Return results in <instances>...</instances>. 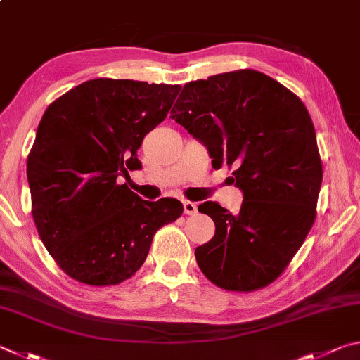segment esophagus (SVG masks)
<instances>
[{
    "instance_id": "obj_1",
    "label": "esophagus",
    "mask_w": 360,
    "mask_h": 360,
    "mask_svg": "<svg viewBox=\"0 0 360 360\" xmlns=\"http://www.w3.org/2000/svg\"><path fill=\"white\" fill-rule=\"evenodd\" d=\"M197 211H198L197 202H193V201H184V212H186L187 215L197 214Z\"/></svg>"
}]
</instances>
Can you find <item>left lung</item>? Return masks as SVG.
Wrapping results in <instances>:
<instances>
[{
  "mask_svg": "<svg viewBox=\"0 0 360 360\" xmlns=\"http://www.w3.org/2000/svg\"><path fill=\"white\" fill-rule=\"evenodd\" d=\"M172 120L205 143L214 168H233L244 192L239 214L215 201L198 206L215 224L214 238L195 248L201 272L226 291L264 288L316 219L323 163L304 102L269 75L240 69L186 83Z\"/></svg>",
  "mask_w": 360,
  "mask_h": 360,
  "instance_id": "left-lung-1",
  "label": "left lung"
}]
</instances>
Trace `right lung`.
<instances>
[{"label": "right lung", "mask_w": 360, "mask_h": 360, "mask_svg": "<svg viewBox=\"0 0 360 360\" xmlns=\"http://www.w3.org/2000/svg\"><path fill=\"white\" fill-rule=\"evenodd\" d=\"M179 89L94 78L45 110L26 163L31 214L51 258L77 282L110 286L130 278L154 234L184 211L178 200L145 201L116 181L141 167L136 151Z\"/></svg>", "instance_id": "1"}]
</instances>
